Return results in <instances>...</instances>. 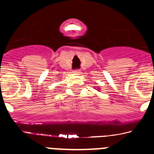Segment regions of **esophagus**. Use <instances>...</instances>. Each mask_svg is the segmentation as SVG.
Wrapping results in <instances>:
<instances>
[{"instance_id":"1","label":"esophagus","mask_w":154,"mask_h":154,"mask_svg":"<svg viewBox=\"0 0 154 154\" xmlns=\"http://www.w3.org/2000/svg\"><path fill=\"white\" fill-rule=\"evenodd\" d=\"M79 69H75L74 73H79Z\"/></svg>"}]
</instances>
